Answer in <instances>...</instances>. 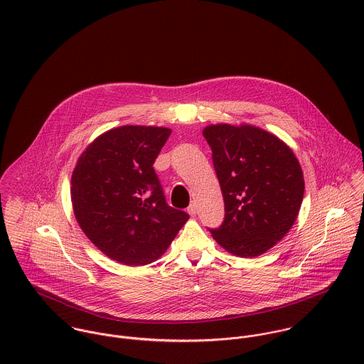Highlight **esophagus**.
I'll list each match as a JSON object with an SVG mask.
<instances>
[{
	"instance_id": "34e87169",
	"label": "esophagus",
	"mask_w": 364,
	"mask_h": 364,
	"mask_svg": "<svg viewBox=\"0 0 364 364\" xmlns=\"http://www.w3.org/2000/svg\"><path fill=\"white\" fill-rule=\"evenodd\" d=\"M196 210H198V208H196V203H195V202H192V203H191V206L188 208V213H189L191 215H195V214H196Z\"/></svg>"
}]
</instances>
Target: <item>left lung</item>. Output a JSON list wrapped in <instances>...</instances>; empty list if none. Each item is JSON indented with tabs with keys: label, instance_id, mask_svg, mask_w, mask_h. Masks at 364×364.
Masks as SVG:
<instances>
[{
	"label": "left lung",
	"instance_id": "8db88e82",
	"mask_svg": "<svg viewBox=\"0 0 364 364\" xmlns=\"http://www.w3.org/2000/svg\"><path fill=\"white\" fill-rule=\"evenodd\" d=\"M203 136L225 208L211 235L232 255L259 257L297 220L304 196L300 162L284 141L251 124H210Z\"/></svg>",
	"mask_w": 364,
	"mask_h": 364
}]
</instances>
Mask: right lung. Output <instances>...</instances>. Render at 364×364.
Returning a JSON list of instances; mask_svg holds the SVG:
<instances>
[{
	"mask_svg": "<svg viewBox=\"0 0 364 364\" xmlns=\"http://www.w3.org/2000/svg\"><path fill=\"white\" fill-rule=\"evenodd\" d=\"M168 127L120 126L97 137L71 176L74 215L110 259L141 266L158 259L189 215L166 205L153 164Z\"/></svg>",
	"mask_w": 364,
	"mask_h": 364,
	"instance_id": "1",
	"label": "right lung"
}]
</instances>
